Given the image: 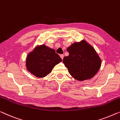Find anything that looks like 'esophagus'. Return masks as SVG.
Listing matches in <instances>:
<instances>
[{"instance_id":"34e87169","label":"esophagus","mask_w":120,"mask_h":120,"mask_svg":"<svg viewBox=\"0 0 120 120\" xmlns=\"http://www.w3.org/2000/svg\"><path fill=\"white\" fill-rule=\"evenodd\" d=\"M60 57H61V58L62 59H63V58H64V54H60Z\"/></svg>"}]
</instances>
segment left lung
Here are the masks:
<instances>
[{
	"label": "left lung",
	"instance_id": "obj_1",
	"mask_svg": "<svg viewBox=\"0 0 120 120\" xmlns=\"http://www.w3.org/2000/svg\"><path fill=\"white\" fill-rule=\"evenodd\" d=\"M69 55L63 63L69 74L79 81L92 78L101 66V59L94 49L85 40L74 42L67 49Z\"/></svg>",
	"mask_w": 120,
	"mask_h": 120
}]
</instances>
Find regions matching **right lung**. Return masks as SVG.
<instances>
[{
    "instance_id": "right-lung-1",
    "label": "right lung",
    "mask_w": 120,
    "mask_h": 120,
    "mask_svg": "<svg viewBox=\"0 0 120 120\" xmlns=\"http://www.w3.org/2000/svg\"><path fill=\"white\" fill-rule=\"evenodd\" d=\"M62 61L54 49L45 45L35 48L28 54L26 59L27 70L38 78H44L51 72L53 68Z\"/></svg>"
}]
</instances>
